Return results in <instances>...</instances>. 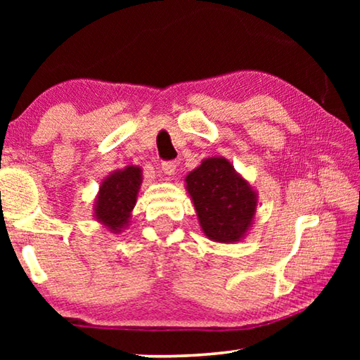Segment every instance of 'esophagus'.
Masks as SVG:
<instances>
[{
  "mask_svg": "<svg viewBox=\"0 0 360 360\" xmlns=\"http://www.w3.org/2000/svg\"><path fill=\"white\" fill-rule=\"evenodd\" d=\"M162 173L167 176H172L176 173V163L174 162H163L162 163Z\"/></svg>",
  "mask_w": 360,
  "mask_h": 360,
  "instance_id": "1",
  "label": "esophagus"
}]
</instances>
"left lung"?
Returning <instances> with one entry per match:
<instances>
[{
    "label": "left lung",
    "instance_id": "obj_1",
    "mask_svg": "<svg viewBox=\"0 0 360 360\" xmlns=\"http://www.w3.org/2000/svg\"><path fill=\"white\" fill-rule=\"evenodd\" d=\"M200 229L211 241H241L254 225L259 195L224 157H208L186 176Z\"/></svg>",
    "mask_w": 360,
    "mask_h": 360
}]
</instances>
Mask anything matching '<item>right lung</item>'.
Here are the masks:
<instances>
[{
  "instance_id": "obj_1",
  "label": "right lung",
  "mask_w": 360,
  "mask_h": 360,
  "mask_svg": "<svg viewBox=\"0 0 360 360\" xmlns=\"http://www.w3.org/2000/svg\"><path fill=\"white\" fill-rule=\"evenodd\" d=\"M141 182L143 169L136 165H127L109 173L100 182V191L96 193L94 205L95 221L111 233H120L129 227Z\"/></svg>"
}]
</instances>
